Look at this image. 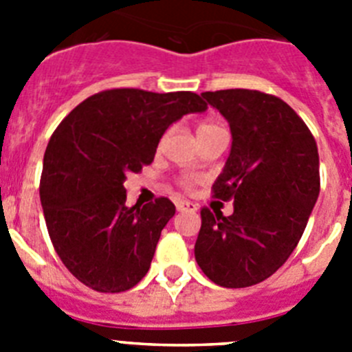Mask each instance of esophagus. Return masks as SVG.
<instances>
[{
    "label": "esophagus",
    "instance_id": "obj_1",
    "mask_svg": "<svg viewBox=\"0 0 352 352\" xmlns=\"http://www.w3.org/2000/svg\"><path fill=\"white\" fill-rule=\"evenodd\" d=\"M176 210L178 211H197V204L190 203V201H176Z\"/></svg>",
    "mask_w": 352,
    "mask_h": 352
}]
</instances>
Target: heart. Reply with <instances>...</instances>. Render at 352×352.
<instances>
[{
  "label": "heart",
  "instance_id": "1",
  "mask_svg": "<svg viewBox=\"0 0 352 352\" xmlns=\"http://www.w3.org/2000/svg\"><path fill=\"white\" fill-rule=\"evenodd\" d=\"M217 132H223V129L219 123H214V121H203V123H199L197 126V138H204V135H210V133ZM182 185L188 188V186L192 185V178H183Z\"/></svg>",
  "mask_w": 352,
  "mask_h": 352
}]
</instances>
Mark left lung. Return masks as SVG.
Here are the masks:
<instances>
[{
  "instance_id": "8db88e82",
  "label": "left lung",
  "mask_w": 352,
  "mask_h": 352,
  "mask_svg": "<svg viewBox=\"0 0 352 352\" xmlns=\"http://www.w3.org/2000/svg\"><path fill=\"white\" fill-rule=\"evenodd\" d=\"M203 98L227 120L232 146L213 197L234 211L201 210L195 261L222 287H248L289 259L319 195V153L309 126L278 96L220 89Z\"/></svg>"
}]
</instances>
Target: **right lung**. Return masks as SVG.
I'll use <instances>...</instances> for the list:
<instances>
[{
  "mask_svg": "<svg viewBox=\"0 0 352 352\" xmlns=\"http://www.w3.org/2000/svg\"><path fill=\"white\" fill-rule=\"evenodd\" d=\"M206 109L192 91L118 88L86 98L58 125L43 155L40 201L56 254L77 280L98 292L142 280L176 208L167 197L129 208L123 183L153 162L169 125Z\"/></svg>",
  "mask_w": 352,
  "mask_h": 352,
  "instance_id": "add662e5",
  "label": "right lung"
}]
</instances>
